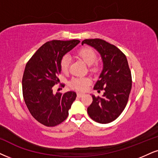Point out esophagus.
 <instances>
[{
	"label": "esophagus",
	"mask_w": 158,
	"mask_h": 158,
	"mask_svg": "<svg viewBox=\"0 0 158 158\" xmlns=\"http://www.w3.org/2000/svg\"><path fill=\"white\" fill-rule=\"evenodd\" d=\"M83 95H84V94H83V93H82V92H77V96H78L79 97H82V96H83Z\"/></svg>",
	"instance_id": "esophagus-1"
}]
</instances>
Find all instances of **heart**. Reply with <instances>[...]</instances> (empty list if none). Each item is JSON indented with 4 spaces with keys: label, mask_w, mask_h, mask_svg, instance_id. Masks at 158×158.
<instances>
[{
    "label": "heart",
    "mask_w": 158,
    "mask_h": 158,
    "mask_svg": "<svg viewBox=\"0 0 158 158\" xmlns=\"http://www.w3.org/2000/svg\"><path fill=\"white\" fill-rule=\"evenodd\" d=\"M77 56L81 58L85 64L90 67L91 71L97 72L98 67L94 65V63L97 60V54L94 50L89 48H84L78 50ZM70 59L69 56H65L61 58L60 62V68L63 73H67L69 69ZM91 83V80L89 77H75L69 82V85L72 88L77 90H84L87 85Z\"/></svg>",
    "instance_id": "heart-1"
}]
</instances>
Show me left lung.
<instances>
[{
    "label": "left lung",
    "instance_id": "obj_1",
    "mask_svg": "<svg viewBox=\"0 0 158 158\" xmlns=\"http://www.w3.org/2000/svg\"><path fill=\"white\" fill-rule=\"evenodd\" d=\"M86 44L94 48L102 58L103 67L94 89L102 96L92 94V103L87 108L91 118L101 124H108L117 118L127 103L132 88L131 73L127 60L118 48L100 39L85 40Z\"/></svg>",
    "mask_w": 158,
    "mask_h": 158
}]
</instances>
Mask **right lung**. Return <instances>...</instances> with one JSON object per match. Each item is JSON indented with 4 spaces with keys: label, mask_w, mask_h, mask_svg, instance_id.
I'll return each mask as SVG.
<instances>
[{
    "label": "right lung",
    "mask_w": 158,
    "mask_h": 158,
    "mask_svg": "<svg viewBox=\"0 0 158 158\" xmlns=\"http://www.w3.org/2000/svg\"><path fill=\"white\" fill-rule=\"evenodd\" d=\"M79 42L75 40L46 42L25 66L22 81L23 98L33 117L47 127L64 122L77 97L73 91L53 94L52 86L60 81L58 75L61 71V58Z\"/></svg>",
    "instance_id": "1"
}]
</instances>
